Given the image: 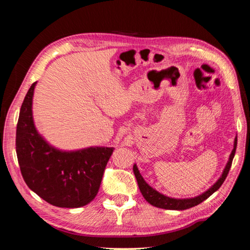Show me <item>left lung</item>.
<instances>
[{"label": "left lung", "mask_w": 250, "mask_h": 250, "mask_svg": "<svg viewBox=\"0 0 250 250\" xmlns=\"http://www.w3.org/2000/svg\"><path fill=\"white\" fill-rule=\"evenodd\" d=\"M237 137L234 138V142H233V149L231 151V153L229 155V162L226 164L225 168L222 172V175L220 176L216 183L211 186L208 190H207L204 193L196 196V197L193 198H184V199H179V198H171L168 197L160 192H157L156 190H154L153 188H151L145 179L143 178V176L141 175V173L137 167V165H133V173L135 175V178H137L138 185L140 188V191L142 193V195L150 204H152L153 207L160 208H165V209H176V210H183V209H187L193 208L197 204L201 203L202 201H204L206 199H208L209 196L215 193L219 188L222 186V184L224 183V180L228 176V174L229 172V169L231 167V163L233 160L234 153H236V149H237Z\"/></svg>", "instance_id": "8db88e82"}]
</instances>
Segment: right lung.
<instances>
[{"mask_svg": "<svg viewBox=\"0 0 250 250\" xmlns=\"http://www.w3.org/2000/svg\"><path fill=\"white\" fill-rule=\"evenodd\" d=\"M36 82L21 104L17 125V155L25 183L44 201L58 208L86 206L99 191L113 147L63 151L51 146L36 130L32 101Z\"/></svg>", "mask_w": 250, "mask_h": 250, "instance_id": "obj_1", "label": "right lung"}]
</instances>
